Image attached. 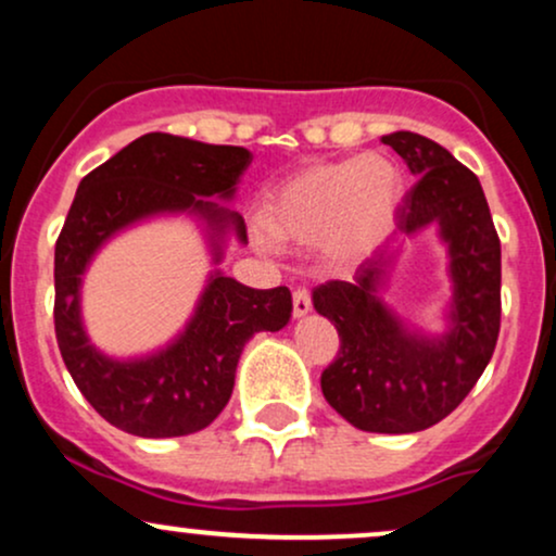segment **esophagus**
Segmentation results:
<instances>
[{"instance_id":"1","label":"esophagus","mask_w":556,"mask_h":556,"mask_svg":"<svg viewBox=\"0 0 556 556\" xmlns=\"http://www.w3.org/2000/svg\"><path fill=\"white\" fill-rule=\"evenodd\" d=\"M292 314H295V318L311 314V295L305 290L292 292Z\"/></svg>"}]
</instances>
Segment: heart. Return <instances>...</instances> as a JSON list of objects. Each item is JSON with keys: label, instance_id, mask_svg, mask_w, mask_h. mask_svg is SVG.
Here are the masks:
<instances>
[{"label": "heart", "instance_id": "1", "mask_svg": "<svg viewBox=\"0 0 556 556\" xmlns=\"http://www.w3.org/2000/svg\"><path fill=\"white\" fill-rule=\"evenodd\" d=\"M405 177L389 156L316 162L266 193L253 238L266 253L316 245L331 271H353L384 248L397 225Z\"/></svg>", "mask_w": 556, "mask_h": 556}]
</instances>
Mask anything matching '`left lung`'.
<instances>
[{
    "label": "left lung",
    "instance_id": "8db88e82",
    "mask_svg": "<svg viewBox=\"0 0 556 556\" xmlns=\"http://www.w3.org/2000/svg\"><path fill=\"white\" fill-rule=\"evenodd\" d=\"M418 177L397 214V248H384L353 282L314 290L316 314L340 334L321 392L361 431L413 433L450 416L489 366L500 337L502 248L481 182L450 151L418 132L381 138ZM433 226L447 251L451 298L443 329L402 319L383 300L407 239Z\"/></svg>",
    "mask_w": 556,
    "mask_h": 556
}]
</instances>
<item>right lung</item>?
<instances>
[{
    "label": "right lung",
    "mask_w": 556,
    "mask_h": 556,
    "mask_svg": "<svg viewBox=\"0 0 556 556\" xmlns=\"http://www.w3.org/2000/svg\"><path fill=\"white\" fill-rule=\"evenodd\" d=\"M253 156L169 132H146L78 185L54 248V329L62 361L101 418L146 439L206 429L232 397L242 348L258 331H279L292 316L287 287L253 290L219 269L229 240L248 245L235 201ZM185 215L207 242L215 269L194 314L149 354L110 356L81 321V277L100 248L127 228Z\"/></svg>",
    "instance_id": "obj_1"
}]
</instances>
